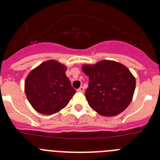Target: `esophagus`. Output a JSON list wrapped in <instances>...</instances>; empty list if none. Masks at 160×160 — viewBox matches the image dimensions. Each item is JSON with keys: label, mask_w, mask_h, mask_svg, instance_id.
I'll return each mask as SVG.
<instances>
[{"label": "esophagus", "mask_w": 160, "mask_h": 160, "mask_svg": "<svg viewBox=\"0 0 160 160\" xmlns=\"http://www.w3.org/2000/svg\"><path fill=\"white\" fill-rule=\"evenodd\" d=\"M77 91H78V92L83 93V92H84V88H83L82 87H80V88H79V89H78Z\"/></svg>", "instance_id": "34e87169"}]
</instances>
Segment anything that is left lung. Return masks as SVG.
<instances>
[{
	"instance_id": "1",
	"label": "left lung",
	"mask_w": 160,
	"mask_h": 160,
	"mask_svg": "<svg viewBox=\"0 0 160 160\" xmlns=\"http://www.w3.org/2000/svg\"><path fill=\"white\" fill-rule=\"evenodd\" d=\"M90 79L86 91L89 106L102 116H115L129 106L135 89V78L128 68L111 60L84 64Z\"/></svg>"
}]
</instances>
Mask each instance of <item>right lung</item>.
<instances>
[{"instance_id":"add662e5","label":"right lung","mask_w":160,"mask_h":160,"mask_svg":"<svg viewBox=\"0 0 160 160\" xmlns=\"http://www.w3.org/2000/svg\"><path fill=\"white\" fill-rule=\"evenodd\" d=\"M65 65L48 60L31 70L25 82V92L32 108L42 114H53L65 108L76 90L66 75Z\"/></svg>"}]
</instances>
